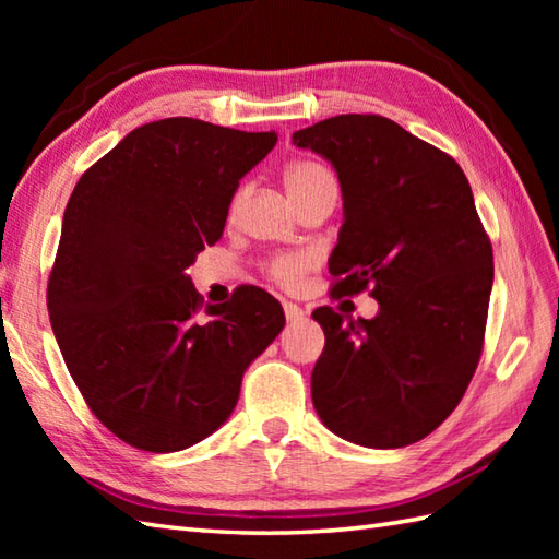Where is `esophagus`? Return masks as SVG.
I'll return each mask as SVG.
<instances>
[{
  "label": "esophagus",
  "instance_id": "1",
  "mask_svg": "<svg viewBox=\"0 0 559 559\" xmlns=\"http://www.w3.org/2000/svg\"><path fill=\"white\" fill-rule=\"evenodd\" d=\"M283 312H286V319L293 324V322H300L302 319V307L295 305V302H283Z\"/></svg>",
  "mask_w": 559,
  "mask_h": 559
}]
</instances>
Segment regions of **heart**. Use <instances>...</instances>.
Masks as SVG:
<instances>
[{
    "mask_svg": "<svg viewBox=\"0 0 559 559\" xmlns=\"http://www.w3.org/2000/svg\"><path fill=\"white\" fill-rule=\"evenodd\" d=\"M331 180V175L322 165L314 163V160H298V163H290L286 168V187H288V194L293 197L295 204L302 197H307L317 189L322 182ZM245 199V189L235 194L233 204H230V216H235L237 209H240ZM312 266V257L307 254H286V257H278L271 261V276L276 278L283 286H295L307 271Z\"/></svg>",
    "mask_w": 559,
    "mask_h": 559,
    "instance_id": "1",
    "label": "heart"
}]
</instances>
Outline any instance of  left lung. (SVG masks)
I'll list each match as a JSON object with an SVG mask.
<instances>
[{"label":"left lung","instance_id":"8db88e82","mask_svg":"<svg viewBox=\"0 0 559 559\" xmlns=\"http://www.w3.org/2000/svg\"><path fill=\"white\" fill-rule=\"evenodd\" d=\"M293 144L338 175L334 290L370 286L379 302L372 319L312 312L326 336L314 411L353 444L408 447L459 406L480 360L495 266L471 185L454 158L379 115L329 117Z\"/></svg>","mask_w":559,"mask_h":559}]
</instances>
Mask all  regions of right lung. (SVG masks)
Masks as SVG:
<instances>
[{"instance_id": "add662e5", "label": "right lung", "mask_w": 559, "mask_h": 559, "mask_svg": "<svg viewBox=\"0 0 559 559\" xmlns=\"http://www.w3.org/2000/svg\"><path fill=\"white\" fill-rule=\"evenodd\" d=\"M276 141L168 117L129 132L71 192L47 310L81 396L122 442L170 454L216 432L286 326L266 290L204 307L185 273Z\"/></svg>"}]
</instances>
